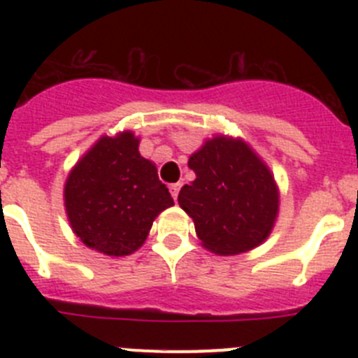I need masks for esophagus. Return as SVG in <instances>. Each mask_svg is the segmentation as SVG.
<instances>
[{"instance_id":"esophagus-1","label":"esophagus","mask_w":358,"mask_h":358,"mask_svg":"<svg viewBox=\"0 0 358 358\" xmlns=\"http://www.w3.org/2000/svg\"><path fill=\"white\" fill-rule=\"evenodd\" d=\"M181 182H176V185H170V194H172V197L176 199L177 201V197H179V189H181Z\"/></svg>"}]
</instances>
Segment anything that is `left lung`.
Masks as SVG:
<instances>
[{
	"mask_svg": "<svg viewBox=\"0 0 358 358\" xmlns=\"http://www.w3.org/2000/svg\"><path fill=\"white\" fill-rule=\"evenodd\" d=\"M188 166L195 181L179 192L199 238L217 255H238L260 245L278 215V188L268 169L240 140L218 136Z\"/></svg>",
	"mask_w": 358,
	"mask_h": 358,
	"instance_id": "obj_1",
	"label": "left lung"
}]
</instances>
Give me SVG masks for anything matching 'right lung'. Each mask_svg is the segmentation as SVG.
Listing matches in <instances>:
<instances>
[{
  "mask_svg": "<svg viewBox=\"0 0 358 358\" xmlns=\"http://www.w3.org/2000/svg\"><path fill=\"white\" fill-rule=\"evenodd\" d=\"M138 143L131 132L103 136L66 181V211L75 235L103 255L125 256L141 248L154 218L173 204Z\"/></svg>",
  "mask_w": 358,
  "mask_h": 358,
  "instance_id": "obj_1",
  "label": "right lung"
}]
</instances>
